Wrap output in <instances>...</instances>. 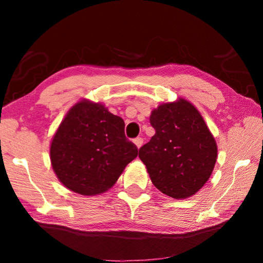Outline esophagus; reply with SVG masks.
<instances>
[{"label": "esophagus", "instance_id": "1", "mask_svg": "<svg viewBox=\"0 0 263 263\" xmlns=\"http://www.w3.org/2000/svg\"><path fill=\"white\" fill-rule=\"evenodd\" d=\"M134 143H135V146L138 147V148H140V147H141L142 143H143V139L142 138H136V139H134Z\"/></svg>", "mask_w": 263, "mask_h": 263}]
</instances>
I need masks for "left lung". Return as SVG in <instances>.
<instances>
[{"label": "left lung", "mask_w": 263, "mask_h": 263, "mask_svg": "<svg viewBox=\"0 0 263 263\" xmlns=\"http://www.w3.org/2000/svg\"><path fill=\"white\" fill-rule=\"evenodd\" d=\"M156 134L139 151L151 181L165 195L186 199L204 185L217 161V142L192 103H164L149 117Z\"/></svg>", "instance_id": "8db88e82"}]
</instances>
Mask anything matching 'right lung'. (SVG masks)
<instances>
[{
  "instance_id": "obj_1",
  "label": "right lung",
  "mask_w": 263,
  "mask_h": 263,
  "mask_svg": "<svg viewBox=\"0 0 263 263\" xmlns=\"http://www.w3.org/2000/svg\"><path fill=\"white\" fill-rule=\"evenodd\" d=\"M139 149L125 138L124 121L103 104L81 100L61 122L50 146L60 182L81 195H98L117 182Z\"/></svg>"
}]
</instances>
